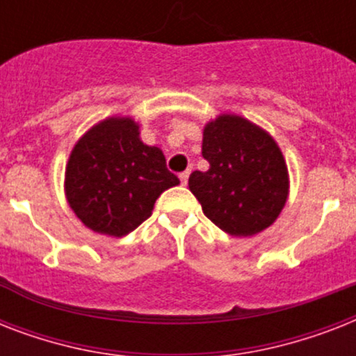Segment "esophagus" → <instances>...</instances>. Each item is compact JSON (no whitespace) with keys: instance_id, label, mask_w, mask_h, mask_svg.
Masks as SVG:
<instances>
[{"instance_id":"34e87169","label":"esophagus","mask_w":356,"mask_h":356,"mask_svg":"<svg viewBox=\"0 0 356 356\" xmlns=\"http://www.w3.org/2000/svg\"><path fill=\"white\" fill-rule=\"evenodd\" d=\"M188 177H190V172H183L181 175H179V179H181V184H183V186H186V183H188Z\"/></svg>"}]
</instances>
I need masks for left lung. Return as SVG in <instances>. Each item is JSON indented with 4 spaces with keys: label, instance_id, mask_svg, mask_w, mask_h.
Segmentation results:
<instances>
[{
    "label": "left lung",
    "instance_id": "left-lung-1",
    "mask_svg": "<svg viewBox=\"0 0 356 356\" xmlns=\"http://www.w3.org/2000/svg\"><path fill=\"white\" fill-rule=\"evenodd\" d=\"M207 172H192L190 192L205 216L233 236H253L281 214L288 197V168L264 129L236 114H222L203 129Z\"/></svg>",
    "mask_w": 356,
    "mask_h": 356
}]
</instances>
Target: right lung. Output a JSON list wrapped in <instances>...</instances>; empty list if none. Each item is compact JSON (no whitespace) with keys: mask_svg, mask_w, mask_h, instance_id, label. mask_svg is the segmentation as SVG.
<instances>
[{"mask_svg":"<svg viewBox=\"0 0 356 356\" xmlns=\"http://www.w3.org/2000/svg\"><path fill=\"white\" fill-rule=\"evenodd\" d=\"M159 147L140 140L133 118H107L86 131L66 164L72 211L94 233L125 236L145 222L156 197L177 186Z\"/></svg>","mask_w":356,"mask_h":356,"instance_id":"1","label":"right lung"}]
</instances>
